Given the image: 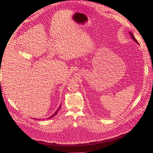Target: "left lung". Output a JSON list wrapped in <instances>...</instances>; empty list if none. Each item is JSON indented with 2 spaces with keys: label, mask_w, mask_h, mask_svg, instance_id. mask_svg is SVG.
<instances>
[{
  "label": "left lung",
  "mask_w": 153,
  "mask_h": 153,
  "mask_svg": "<svg viewBox=\"0 0 153 153\" xmlns=\"http://www.w3.org/2000/svg\"><path fill=\"white\" fill-rule=\"evenodd\" d=\"M129 33V34H130V36H131V38H132V39L133 41H134L136 43H137V44L138 45H140V44L138 43V42L137 41V40H136V39L134 37V35H133V33H131V32H128Z\"/></svg>",
  "instance_id": "1"
}]
</instances>
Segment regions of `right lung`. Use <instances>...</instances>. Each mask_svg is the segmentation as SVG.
<instances>
[{"instance_id": "1", "label": "right lung", "mask_w": 153, "mask_h": 153, "mask_svg": "<svg viewBox=\"0 0 153 153\" xmlns=\"http://www.w3.org/2000/svg\"><path fill=\"white\" fill-rule=\"evenodd\" d=\"M61 105H59V108H58V109H57V111H56V112H54V114H53V115H52V116H51L50 117H48V118H47V119H50V118H52V117H53V116H56V114H57V112H58V111H59V109L61 108ZM34 119H35V120H37L36 118H34ZM40 120H41V119H40Z\"/></svg>"}]
</instances>
